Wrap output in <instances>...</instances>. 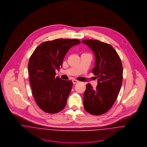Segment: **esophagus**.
<instances>
[{"mask_svg":"<svg viewBox=\"0 0 147 147\" xmlns=\"http://www.w3.org/2000/svg\"><path fill=\"white\" fill-rule=\"evenodd\" d=\"M79 81H78V80H75V79L72 80V83H73V84H76V83H79Z\"/></svg>","mask_w":147,"mask_h":147,"instance_id":"esophagus-1","label":"esophagus"}]
</instances>
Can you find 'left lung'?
I'll list each match as a JSON object with an SVG mask.
<instances>
[{
    "label": "left lung",
    "instance_id": "obj_1",
    "mask_svg": "<svg viewBox=\"0 0 147 147\" xmlns=\"http://www.w3.org/2000/svg\"><path fill=\"white\" fill-rule=\"evenodd\" d=\"M82 42L95 54L96 63L92 72L98 79L96 89L89 83L86 85L84 109L90 114L99 115L108 111L116 101L122 84V63L110 44L97 40H84Z\"/></svg>",
    "mask_w": 147,
    "mask_h": 147
}]
</instances>
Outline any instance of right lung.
<instances>
[{"label": "right lung", "instance_id": "right-lung-1", "mask_svg": "<svg viewBox=\"0 0 147 147\" xmlns=\"http://www.w3.org/2000/svg\"><path fill=\"white\" fill-rule=\"evenodd\" d=\"M78 39H56L42 42L28 63L29 82L36 104L43 111L54 114L62 110L72 87L71 80L55 77L68 50L79 44Z\"/></svg>", "mask_w": 147, "mask_h": 147}]
</instances>
